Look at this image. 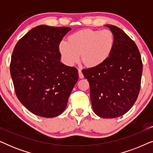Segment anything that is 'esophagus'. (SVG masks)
Instances as JSON below:
<instances>
[{
  "label": "esophagus",
  "instance_id": "obj_1",
  "mask_svg": "<svg viewBox=\"0 0 153 153\" xmlns=\"http://www.w3.org/2000/svg\"><path fill=\"white\" fill-rule=\"evenodd\" d=\"M78 72H79V78L83 79V77H84V76H83V73H82V72H81V70H80V69H79Z\"/></svg>",
  "mask_w": 153,
  "mask_h": 153
}]
</instances>
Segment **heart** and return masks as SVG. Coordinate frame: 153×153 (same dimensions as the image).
I'll list each match as a JSON object with an SVG mask.
<instances>
[{"label":"heart","instance_id":"b5f03b06","mask_svg":"<svg viewBox=\"0 0 153 153\" xmlns=\"http://www.w3.org/2000/svg\"><path fill=\"white\" fill-rule=\"evenodd\" d=\"M115 45V36L108 29H83L68 37V41H61L59 51L63 62L72 66L81 58L88 67H96L109 57Z\"/></svg>","mask_w":153,"mask_h":153}]
</instances>
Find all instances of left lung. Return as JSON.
<instances>
[{"mask_svg": "<svg viewBox=\"0 0 153 153\" xmlns=\"http://www.w3.org/2000/svg\"><path fill=\"white\" fill-rule=\"evenodd\" d=\"M115 36L109 57L82 70L91 89L93 111L104 118L121 116L132 107L141 88L143 63L137 45L118 27L106 25Z\"/></svg>", "mask_w": 153, "mask_h": 153, "instance_id": "left-lung-1", "label": "left lung"}]
</instances>
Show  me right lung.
I'll return each mask as SVG.
<instances>
[{"label": "right lung", "mask_w": 153, "mask_h": 153, "mask_svg": "<svg viewBox=\"0 0 153 153\" xmlns=\"http://www.w3.org/2000/svg\"><path fill=\"white\" fill-rule=\"evenodd\" d=\"M69 27L40 25L17 42L10 74L16 97L31 113L53 118L65 109L78 70L60 62L59 44Z\"/></svg>", "instance_id": "obj_1"}]
</instances>
